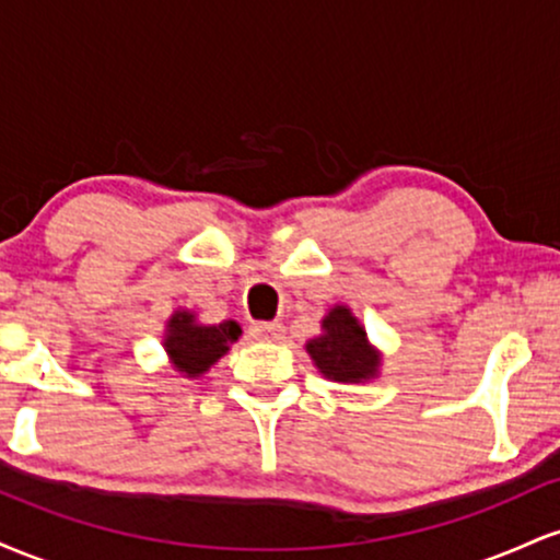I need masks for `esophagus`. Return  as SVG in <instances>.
<instances>
[{
    "mask_svg": "<svg viewBox=\"0 0 560 560\" xmlns=\"http://www.w3.org/2000/svg\"><path fill=\"white\" fill-rule=\"evenodd\" d=\"M284 334V326L279 320H258V324L249 326V337L260 339V342H276Z\"/></svg>",
    "mask_w": 560,
    "mask_h": 560,
    "instance_id": "1",
    "label": "esophagus"
}]
</instances>
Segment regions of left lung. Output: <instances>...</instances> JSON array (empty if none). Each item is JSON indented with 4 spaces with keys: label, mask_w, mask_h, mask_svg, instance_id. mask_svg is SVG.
I'll use <instances>...</instances> for the list:
<instances>
[{
    "label": "left lung",
    "mask_w": 560,
    "mask_h": 560,
    "mask_svg": "<svg viewBox=\"0 0 560 560\" xmlns=\"http://www.w3.org/2000/svg\"><path fill=\"white\" fill-rule=\"evenodd\" d=\"M324 334L307 342L320 374L334 382H361L376 374L378 355L365 342L363 326L347 307H334L324 318Z\"/></svg>",
    "instance_id": "1"
}]
</instances>
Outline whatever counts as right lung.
<instances>
[{
    "mask_svg": "<svg viewBox=\"0 0 560 560\" xmlns=\"http://www.w3.org/2000/svg\"><path fill=\"white\" fill-rule=\"evenodd\" d=\"M240 324H234V320H223L218 326H199L191 313L178 311L168 324L165 350L182 374L197 376L205 374L229 350V345L240 339Z\"/></svg>",
    "mask_w": 560,
    "mask_h": 560,
    "instance_id": "right-lung-1",
    "label": "right lung"
}]
</instances>
